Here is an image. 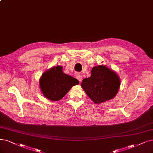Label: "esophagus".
<instances>
[{"label": "esophagus", "mask_w": 153, "mask_h": 153, "mask_svg": "<svg viewBox=\"0 0 153 153\" xmlns=\"http://www.w3.org/2000/svg\"><path fill=\"white\" fill-rule=\"evenodd\" d=\"M76 78L77 79L79 80V81L81 82V81H82V76L80 74H77L76 75Z\"/></svg>", "instance_id": "esophagus-1"}]
</instances>
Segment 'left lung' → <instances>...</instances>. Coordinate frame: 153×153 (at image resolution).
<instances>
[{
  "label": "left lung",
  "mask_w": 153,
  "mask_h": 153,
  "mask_svg": "<svg viewBox=\"0 0 153 153\" xmlns=\"http://www.w3.org/2000/svg\"><path fill=\"white\" fill-rule=\"evenodd\" d=\"M120 86V77L104 65L94 67L89 77L84 79L82 89L96 104L114 98Z\"/></svg>",
  "instance_id": "1"
}]
</instances>
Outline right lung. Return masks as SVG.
Instances as JSON below:
<instances>
[{"label":"right lung","instance_id":"1","mask_svg":"<svg viewBox=\"0 0 153 153\" xmlns=\"http://www.w3.org/2000/svg\"><path fill=\"white\" fill-rule=\"evenodd\" d=\"M79 83L76 79L64 74L62 67L59 65L45 71L39 79V86L44 97L53 101L61 100L73 86Z\"/></svg>","mask_w":153,"mask_h":153}]
</instances>
